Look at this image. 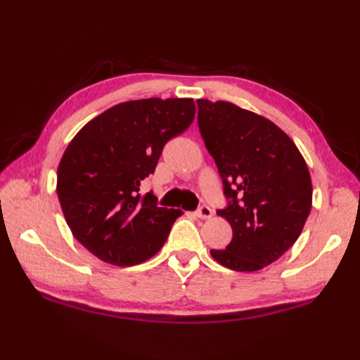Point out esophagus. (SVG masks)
<instances>
[{
    "mask_svg": "<svg viewBox=\"0 0 360 360\" xmlns=\"http://www.w3.org/2000/svg\"><path fill=\"white\" fill-rule=\"evenodd\" d=\"M213 215V212H212V209L209 207V205H201L200 209L196 210V217L198 218H201V219H207V218H210Z\"/></svg>",
    "mask_w": 360,
    "mask_h": 360,
    "instance_id": "obj_1",
    "label": "esophagus"
}]
</instances>
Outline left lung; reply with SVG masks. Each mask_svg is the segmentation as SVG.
I'll return each instance as SVG.
<instances>
[{
  "label": "left lung",
  "instance_id": "8db88e82",
  "mask_svg": "<svg viewBox=\"0 0 360 360\" xmlns=\"http://www.w3.org/2000/svg\"><path fill=\"white\" fill-rule=\"evenodd\" d=\"M198 127L223 178L232 241L210 255L221 266L254 272L285 254L300 236L312 205L308 165L277 125L231 102L200 98Z\"/></svg>",
  "mask_w": 360,
  "mask_h": 360
}]
</instances>
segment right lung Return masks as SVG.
<instances>
[{
    "instance_id": "1",
    "label": "right lung",
    "mask_w": 360,
    "mask_h": 360,
    "mask_svg": "<svg viewBox=\"0 0 360 360\" xmlns=\"http://www.w3.org/2000/svg\"><path fill=\"white\" fill-rule=\"evenodd\" d=\"M193 98H142L111 106L68 145L57 170V195L72 235L114 266L147 262L164 246L179 209L141 195L164 145L192 125Z\"/></svg>"
}]
</instances>
